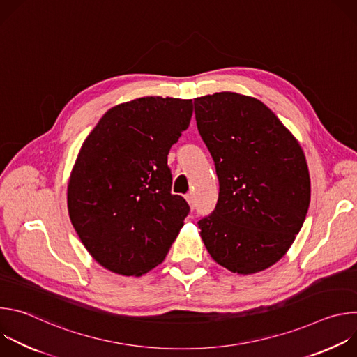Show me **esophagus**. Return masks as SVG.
Segmentation results:
<instances>
[{"mask_svg":"<svg viewBox=\"0 0 357 357\" xmlns=\"http://www.w3.org/2000/svg\"><path fill=\"white\" fill-rule=\"evenodd\" d=\"M185 197H186V200H188V203H189L190 209H193V208H195V199H193V195H192V193H188Z\"/></svg>","mask_w":357,"mask_h":357,"instance_id":"34e87169","label":"esophagus"}]
</instances>
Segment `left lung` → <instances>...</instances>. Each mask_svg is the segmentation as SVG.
<instances>
[{"label": "left lung", "instance_id": "1", "mask_svg": "<svg viewBox=\"0 0 357 357\" xmlns=\"http://www.w3.org/2000/svg\"><path fill=\"white\" fill-rule=\"evenodd\" d=\"M195 116L219 178L216 208L197 222L200 237L231 273L263 271L288 251L307 216L311 179L303 151L254 97H197Z\"/></svg>", "mask_w": 357, "mask_h": 357}]
</instances>
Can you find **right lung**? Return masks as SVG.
Masks as SVG:
<instances>
[{"mask_svg":"<svg viewBox=\"0 0 357 357\" xmlns=\"http://www.w3.org/2000/svg\"><path fill=\"white\" fill-rule=\"evenodd\" d=\"M192 113V100L141 97L110 109L84 139L68 209L100 266L139 277L164 261L189 213L171 192L168 154Z\"/></svg>","mask_w":357,"mask_h":357,"instance_id":"1","label":"right lung"}]
</instances>
